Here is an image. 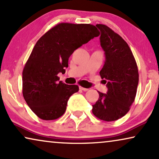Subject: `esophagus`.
<instances>
[{
	"label": "esophagus",
	"mask_w": 159,
	"mask_h": 159,
	"mask_svg": "<svg viewBox=\"0 0 159 159\" xmlns=\"http://www.w3.org/2000/svg\"><path fill=\"white\" fill-rule=\"evenodd\" d=\"M80 90H83V91H88V88H83V87H82V86H80Z\"/></svg>",
	"instance_id": "34e87169"
}]
</instances>
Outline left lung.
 I'll return each instance as SVG.
<instances>
[{
  "instance_id": "8db88e82",
  "label": "left lung",
  "mask_w": 159,
  "mask_h": 159,
  "mask_svg": "<svg viewBox=\"0 0 159 159\" xmlns=\"http://www.w3.org/2000/svg\"><path fill=\"white\" fill-rule=\"evenodd\" d=\"M101 31L100 43L104 51L105 62L99 72L108 88L106 94L93 105V114L100 120L114 121L124 116L134 102L139 73L131 49L120 36L108 26L96 25Z\"/></svg>"
}]
</instances>
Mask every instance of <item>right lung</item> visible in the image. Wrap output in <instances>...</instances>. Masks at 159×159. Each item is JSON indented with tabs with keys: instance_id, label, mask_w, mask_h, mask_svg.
Returning <instances> with one entry per match:
<instances>
[{
	"instance_id": "1",
	"label": "right lung",
	"mask_w": 159,
	"mask_h": 159,
	"mask_svg": "<svg viewBox=\"0 0 159 159\" xmlns=\"http://www.w3.org/2000/svg\"><path fill=\"white\" fill-rule=\"evenodd\" d=\"M98 36L93 25L63 22L39 39L22 71V94L39 118L52 120L64 114L68 100L79 87L59 81L57 75L65 73L75 50Z\"/></svg>"
}]
</instances>
